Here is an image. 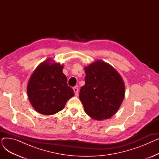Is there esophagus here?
Returning <instances> with one entry per match:
<instances>
[{"label":"esophagus","mask_w":159,"mask_h":159,"mask_svg":"<svg viewBox=\"0 0 159 159\" xmlns=\"http://www.w3.org/2000/svg\"><path fill=\"white\" fill-rule=\"evenodd\" d=\"M73 91L75 92V96H77L78 95V91H79V89L77 87H74L73 88Z\"/></svg>","instance_id":"34e87169"}]
</instances>
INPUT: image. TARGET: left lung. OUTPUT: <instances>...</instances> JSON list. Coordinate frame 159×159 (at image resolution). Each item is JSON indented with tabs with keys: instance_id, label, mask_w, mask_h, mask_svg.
I'll return each instance as SVG.
<instances>
[{
	"instance_id": "left-lung-1",
	"label": "left lung",
	"mask_w": 159,
	"mask_h": 159,
	"mask_svg": "<svg viewBox=\"0 0 159 159\" xmlns=\"http://www.w3.org/2000/svg\"><path fill=\"white\" fill-rule=\"evenodd\" d=\"M85 85L79 98L84 111L97 120L108 119L117 111L125 95L124 80L112 66L101 60L84 67Z\"/></svg>"
}]
</instances>
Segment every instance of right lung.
I'll return each instance as SVG.
<instances>
[{
    "label": "right lung",
    "instance_id": "obj_1",
    "mask_svg": "<svg viewBox=\"0 0 159 159\" xmlns=\"http://www.w3.org/2000/svg\"><path fill=\"white\" fill-rule=\"evenodd\" d=\"M64 65L52 58L41 62L33 71L27 86L29 101L38 113L52 115L63 110L74 96L62 72Z\"/></svg>",
    "mask_w": 159,
    "mask_h": 159
}]
</instances>
